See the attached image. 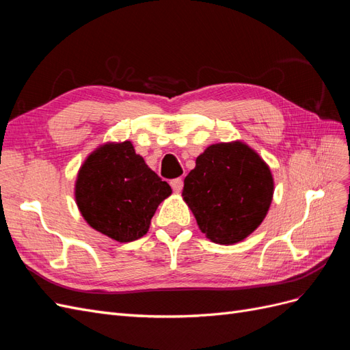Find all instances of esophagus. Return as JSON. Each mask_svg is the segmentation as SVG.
Segmentation results:
<instances>
[{
    "label": "esophagus",
    "mask_w": 350,
    "mask_h": 350,
    "mask_svg": "<svg viewBox=\"0 0 350 350\" xmlns=\"http://www.w3.org/2000/svg\"><path fill=\"white\" fill-rule=\"evenodd\" d=\"M171 187H172V189L175 193H179L183 189V187H184V181L181 178H175V179H172L171 181Z\"/></svg>",
    "instance_id": "obj_1"
}]
</instances>
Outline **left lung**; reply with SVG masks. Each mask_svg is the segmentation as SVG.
<instances>
[{"label":"left lung","mask_w":350,"mask_h":350,"mask_svg":"<svg viewBox=\"0 0 350 350\" xmlns=\"http://www.w3.org/2000/svg\"><path fill=\"white\" fill-rule=\"evenodd\" d=\"M269 166L241 142L211 144L184 179L183 197L206 237L232 245L256 230L273 197Z\"/></svg>","instance_id":"1"}]
</instances>
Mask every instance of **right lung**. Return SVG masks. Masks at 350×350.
I'll return each instance as SVG.
<instances>
[{
	"label": "right lung",
	"mask_w": 350,
	"mask_h": 350,
	"mask_svg": "<svg viewBox=\"0 0 350 350\" xmlns=\"http://www.w3.org/2000/svg\"><path fill=\"white\" fill-rule=\"evenodd\" d=\"M171 193L169 184L135 154L130 142L108 143L94 150L80 167L76 183L83 217L118 242L146 235L157 206Z\"/></svg>",
	"instance_id": "right-lung-1"
}]
</instances>
